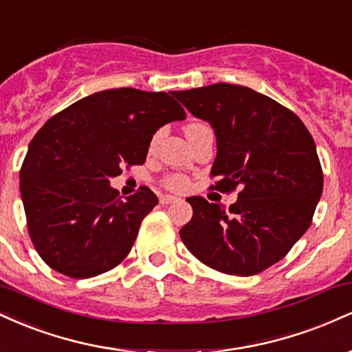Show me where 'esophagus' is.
Wrapping results in <instances>:
<instances>
[{
  "label": "esophagus",
  "instance_id": "34e87169",
  "mask_svg": "<svg viewBox=\"0 0 352 352\" xmlns=\"http://www.w3.org/2000/svg\"><path fill=\"white\" fill-rule=\"evenodd\" d=\"M179 199L177 197H172V195H162L160 197V204L162 205H168V204H173V201H177Z\"/></svg>",
  "mask_w": 352,
  "mask_h": 352
}]
</instances>
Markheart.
Instances as JSON below:
<instances>
[{
    "mask_svg": "<svg viewBox=\"0 0 352 352\" xmlns=\"http://www.w3.org/2000/svg\"><path fill=\"white\" fill-rule=\"evenodd\" d=\"M201 125L204 124H200V122H192V124H188L187 127H185V135H192L193 132L197 131V129H200ZM159 139H160V132H157V134H153V137L151 139V144H148V151H155V147H157V144H159ZM164 187L165 188H168V190H172V192H182V190H185L188 187V180L185 179V177H182V175H179V173H173V175H168V177H165L164 179Z\"/></svg>",
    "mask_w": 352,
    "mask_h": 352,
    "instance_id": "obj_1",
    "label": "heart"
}]
</instances>
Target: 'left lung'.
Listing matches in <instances>:
<instances>
[{"label":"left lung","instance_id":"obj_1","mask_svg":"<svg viewBox=\"0 0 352 352\" xmlns=\"http://www.w3.org/2000/svg\"><path fill=\"white\" fill-rule=\"evenodd\" d=\"M217 135L212 179L238 190L230 208L190 197L193 217L180 230L190 253L225 274L252 276L280 261L305 235L322 193V168L301 119L268 96L236 84L177 91Z\"/></svg>","mask_w":352,"mask_h":352}]
</instances>
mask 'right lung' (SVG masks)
Listing matches in <instances>:
<instances>
[{
  "label": "right lung",
  "mask_w": 352,
  "mask_h": 352,
  "mask_svg": "<svg viewBox=\"0 0 352 352\" xmlns=\"http://www.w3.org/2000/svg\"><path fill=\"white\" fill-rule=\"evenodd\" d=\"M171 96L132 87L96 92L36 132L19 170V192L31 241L52 270L74 280L92 278L131 252L159 199L140 187L122 200L109 179L142 165L157 129L185 119Z\"/></svg>",
  "instance_id": "1"
}]
</instances>
